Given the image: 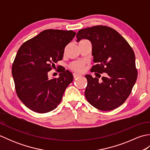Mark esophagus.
I'll use <instances>...</instances> for the list:
<instances>
[{
  "label": "esophagus",
  "instance_id": "1",
  "mask_svg": "<svg viewBox=\"0 0 150 150\" xmlns=\"http://www.w3.org/2000/svg\"><path fill=\"white\" fill-rule=\"evenodd\" d=\"M80 76H81V75L79 74V73H73V77H74L75 79L77 78L78 77H80Z\"/></svg>",
  "mask_w": 150,
  "mask_h": 150
}]
</instances>
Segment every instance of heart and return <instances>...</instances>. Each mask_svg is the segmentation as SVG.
Listing matches in <instances>:
<instances>
[{
    "label": "heart",
    "instance_id": "1",
    "mask_svg": "<svg viewBox=\"0 0 150 150\" xmlns=\"http://www.w3.org/2000/svg\"><path fill=\"white\" fill-rule=\"evenodd\" d=\"M86 62L82 60H78V61L73 62L69 65V68L73 71L76 72H82L84 69Z\"/></svg>",
    "mask_w": 150,
    "mask_h": 150
}]
</instances>
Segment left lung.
<instances>
[{"mask_svg":"<svg viewBox=\"0 0 150 150\" xmlns=\"http://www.w3.org/2000/svg\"><path fill=\"white\" fill-rule=\"evenodd\" d=\"M77 42L88 39L92 44L95 64L91 71L99 77L86 75L88 84L85 97L88 103L101 111L120 106L129 97L137 78L135 56L124 38L110 27L98 25L80 30ZM105 74L101 77L99 73Z\"/></svg>","mask_w":150,"mask_h":150,"instance_id":"obj_1","label":"left lung"}]
</instances>
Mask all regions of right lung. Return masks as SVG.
<instances>
[{
	"label": "right lung",
	"instance_id": "right-lung-1",
	"mask_svg": "<svg viewBox=\"0 0 150 150\" xmlns=\"http://www.w3.org/2000/svg\"><path fill=\"white\" fill-rule=\"evenodd\" d=\"M75 34L72 30H46L18 49L12 75L18 97L31 110L47 113L61 102L66 88L73 82L72 73L60 69V77L53 79H49L47 73L62 59L65 47Z\"/></svg>",
	"mask_w": 150,
	"mask_h": 150
}]
</instances>
